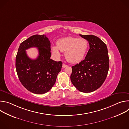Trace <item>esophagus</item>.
Segmentation results:
<instances>
[{
    "instance_id": "1",
    "label": "esophagus",
    "mask_w": 129,
    "mask_h": 129,
    "mask_svg": "<svg viewBox=\"0 0 129 129\" xmlns=\"http://www.w3.org/2000/svg\"><path fill=\"white\" fill-rule=\"evenodd\" d=\"M67 65H66V64H63V65H62V67H63V68H65V67H67Z\"/></svg>"
}]
</instances>
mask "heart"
<instances>
[{
	"mask_svg": "<svg viewBox=\"0 0 129 129\" xmlns=\"http://www.w3.org/2000/svg\"><path fill=\"white\" fill-rule=\"evenodd\" d=\"M88 47L89 43L86 39L68 37L59 39L57 46L52 47V51L57 57L61 56L60 50L65 51L66 60L71 64H77L84 59Z\"/></svg>",
	"mask_w": 129,
	"mask_h": 129,
	"instance_id": "heart-1",
	"label": "heart"
}]
</instances>
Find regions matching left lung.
Returning <instances> with one entry per match:
<instances>
[{
	"mask_svg": "<svg viewBox=\"0 0 129 129\" xmlns=\"http://www.w3.org/2000/svg\"><path fill=\"white\" fill-rule=\"evenodd\" d=\"M89 42L90 48L85 59L72 66L70 79L80 91L93 92L105 81L109 68V59L106 44L94 35H80Z\"/></svg>",
	"mask_w": 129,
	"mask_h": 129,
	"instance_id": "left-lung-1",
	"label": "left lung"
}]
</instances>
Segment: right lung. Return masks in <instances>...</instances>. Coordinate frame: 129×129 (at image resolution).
Masks as SVG:
<instances>
[{"mask_svg": "<svg viewBox=\"0 0 129 129\" xmlns=\"http://www.w3.org/2000/svg\"><path fill=\"white\" fill-rule=\"evenodd\" d=\"M31 47L38 48L39 51L34 60L26 52ZM50 57V42L44 35H33L20 44L16 57V71L22 85L31 92L45 93L55 84L62 62L53 61Z\"/></svg>", "mask_w": 129, "mask_h": 129, "instance_id": "obj_1", "label": "right lung"}]
</instances>
